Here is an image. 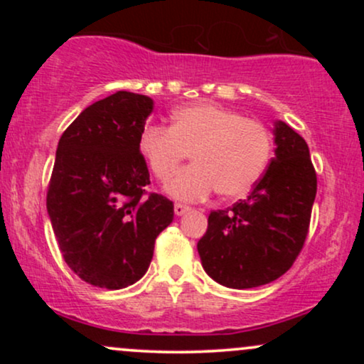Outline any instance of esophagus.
I'll return each instance as SVG.
<instances>
[{
	"mask_svg": "<svg viewBox=\"0 0 364 364\" xmlns=\"http://www.w3.org/2000/svg\"><path fill=\"white\" fill-rule=\"evenodd\" d=\"M191 208L188 207V205H183V203H176V205H174V214L176 215H185L186 212H190Z\"/></svg>",
	"mask_w": 364,
	"mask_h": 364,
	"instance_id": "obj_1",
	"label": "esophagus"
}]
</instances>
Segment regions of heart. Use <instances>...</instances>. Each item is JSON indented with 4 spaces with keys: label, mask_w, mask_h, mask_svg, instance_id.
<instances>
[{
    "label": "heart",
    "mask_w": 364,
    "mask_h": 364,
    "mask_svg": "<svg viewBox=\"0 0 364 364\" xmlns=\"http://www.w3.org/2000/svg\"><path fill=\"white\" fill-rule=\"evenodd\" d=\"M139 150L161 181L191 152L194 164L166 185L174 198L195 202L217 190L219 196L232 200L248 195L262 179L272 156V136L258 121L203 101L174 111L169 128L145 127Z\"/></svg>",
    "instance_id": "b5f03b06"
}]
</instances>
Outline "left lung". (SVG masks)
<instances>
[{
	"label": "left lung",
	"mask_w": 364,
	"mask_h": 364,
	"mask_svg": "<svg viewBox=\"0 0 364 364\" xmlns=\"http://www.w3.org/2000/svg\"><path fill=\"white\" fill-rule=\"evenodd\" d=\"M275 156L246 200L212 210L198 241L203 270L232 289H250L284 275L301 252L316 195V173L303 136L274 124Z\"/></svg>",
	"instance_id": "1"
}]
</instances>
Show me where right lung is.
Returning a JSON list of instances; mask_svg holds the SVG:
<instances>
[{
	"mask_svg": "<svg viewBox=\"0 0 364 364\" xmlns=\"http://www.w3.org/2000/svg\"><path fill=\"white\" fill-rule=\"evenodd\" d=\"M154 109L119 90L85 107L65 129L48 188V214L63 258L82 281L123 289L147 272L174 205L150 193L139 136Z\"/></svg>",
	"mask_w": 364,
	"mask_h": 364,
	"instance_id": "obj_1",
	"label": "right lung"
}]
</instances>
